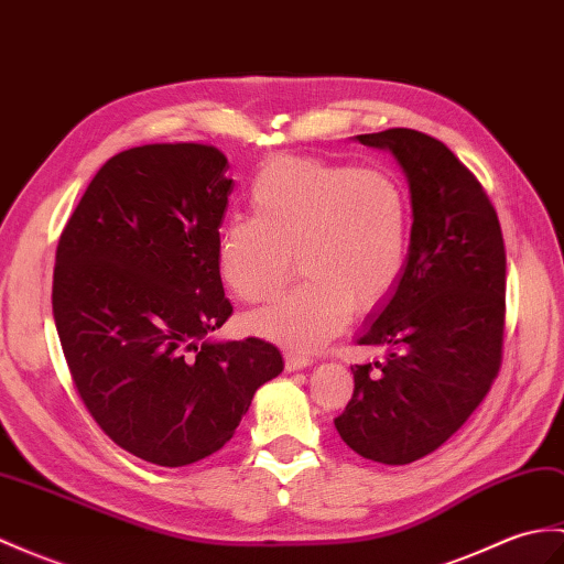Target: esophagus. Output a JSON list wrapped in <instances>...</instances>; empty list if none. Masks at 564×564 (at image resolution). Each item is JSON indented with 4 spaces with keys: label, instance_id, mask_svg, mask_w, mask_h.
Listing matches in <instances>:
<instances>
[{
    "label": "esophagus",
    "instance_id": "obj_1",
    "mask_svg": "<svg viewBox=\"0 0 564 564\" xmlns=\"http://www.w3.org/2000/svg\"><path fill=\"white\" fill-rule=\"evenodd\" d=\"M310 365H312V358L300 356V352H295V350H288V352H285V370H288V372L310 368Z\"/></svg>",
    "mask_w": 564,
    "mask_h": 564
}]
</instances>
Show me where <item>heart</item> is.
I'll use <instances>...</instances> for the list:
<instances>
[{
    "label": "heart",
    "instance_id": "1",
    "mask_svg": "<svg viewBox=\"0 0 564 564\" xmlns=\"http://www.w3.org/2000/svg\"><path fill=\"white\" fill-rule=\"evenodd\" d=\"M252 216L220 228V276L247 303L281 293L295 261L305 281L250 314V329L295 350H317L344 329L352 307L382 305L411 250V208L384 170L279 155L250 185Z\"/></svg>",
    "mask_w": 564,
    "mask_h": 564
}]
</instances>
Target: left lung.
I'll return each mask as SVG.
<instances>
[{
  "label": "left lung",
  "instance_id": "1",
  "mask_svg": "<svg viewBox=\"0 0 564 564\" xmlns=\"http://www.w3.org/2000/svg\"><path fill=\"white\" fill-rule=\"evenodd\" d=\"M356 141L394 155L413 226L403 276L358 338L387 358L352 365L356 389L334 425L365 459L403 466L442 447L500 372L505 240L488 194L442 141L403 127Z\"/></svg>",
  "mask_w": 564,
  "mask_h": 564
}]
</instances>
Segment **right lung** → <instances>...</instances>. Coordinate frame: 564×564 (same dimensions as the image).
Masks as SVG:
<instances>
[{"instance_id":"add662e5","label":"right lung","mask_w":564,"mask_h":564,"mask_svg":"<svg viewBox=\"0 0 564 564\" xmlns=\"http://www.w3.org/2000/svg\"><path fill=\"white\" fill-rule=\"evenodd\" d=\"M206 143L112 155L62 230L52 314L78 397L139 459L218 452L283 358L261 338L212 341L232 314L216 257L232 180Z\"/></svg>"}]
</instances>
